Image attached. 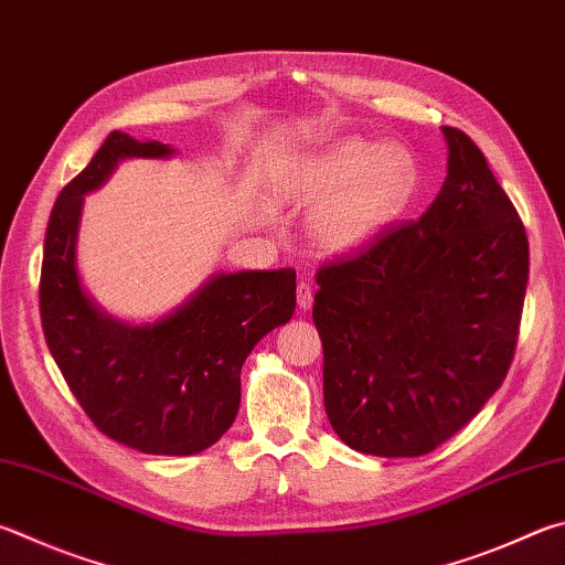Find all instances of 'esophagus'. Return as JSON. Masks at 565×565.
Listing matches in <instances>:
<instances>
[{"instance_id":"34e87169","label":"esophagus","mask_w":565,"mask_h":565,"mask_svg":"<svg viewBox=\"0 0 565 565\" xmlns=\"http://www.w3.org/2000/svg\"><path fill=\"white\" fill-rule=\"evenodd\" d=\"M296 303H299L301 311H309L313 306V289L311 284L306 281H299V286H296Z\"/></svg>"}]
</instances>
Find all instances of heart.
Wrapping results in <instances>:
<instances>
[{
  "label": "heart",
  "instance_id": "b5f03b06",
  "mask_svg": "<svg viewBox=\"0 0 565 565\" xmlns=\"http://www.w3.org/2000/svg\"><path fill=\"white\" fill-rule=\"evenodd\" d=\"M419 168L397 142L381 146L361 136L294 162L286 192L303 204H321L313 214V237L328 252H353L385 232L413 202Z\"/></svg>",
  "mask_w": 565,
  "mask_h": 565
}]
</instances>
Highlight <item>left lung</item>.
I'll use <instances>...</instances> for the list:
<instances>
[{"label":"left lung","mask_w":565,"mask_h":565,"mask_svg":"<svg viewBox=\"0 0 565 565\" xmlns=\"http://www.w3.org/2000/svg\"><path fill=\"white\" fill-rule=\"evenodd\" d=\"M443 132L447 178L423 217L316 276L326 415L363 455L433 452L484 407L514 358L526 230L475 140Z\"/></svg>","instance_id":"1"}]
</instances>
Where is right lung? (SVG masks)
I'll return each mask as SVG.
<instances>
[{"label":"right lung","mask_w":565,"mask_h":565,"mask_svg":"<svg viewBox=\"0 0 565 565\" xmlns=\"http://www.w3.org/2000/svg\"><path fill=\"white\" fill-rule=\"evenodd\" d=\"M175 150L113 130L51 210L41 264V326L71 393L100 433L146 455H198L237 417L242 365L276 326L291 321L296 271H220L152 323L100 309L81 284L76 247L84 198L122 160Z\"/></svg>","instance_id":"1"}]
</instances>
